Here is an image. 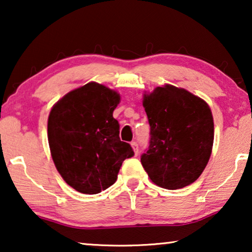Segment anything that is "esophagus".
<instances>
[{
	"instance_id": "obj_1",
	"label": "esophagus",
	"mask_w": 252,
	"mask_h": 252,
	"mask_svg": "<svg viewBox=\"0 0 252 252\" xmlns=\"http://www.w3.org/2000/svg\"><path fill=\"white\" fill-rule=\"evenodd\" d=\"M130 146H132V148H133V150H134V153H135V155L139 154V144H137L136 141H132V142H130Z\"/></svg>"
}]
</instances>
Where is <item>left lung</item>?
Here are the masks:
<instances>
[{"label":"left lung","instance_id":"1","mask_svg":"<svg viewBox=\"0 0 252 252\" xmlns=\"http://www.w3.org/2000/svg\"><path fill=\"white\" fill-rule=\"evenodd\" d=\"M150 125L149 147L141 163L161 188H184L198 179L213 146V118L206 102L182 88L166 85L144 95Z\"/></svg>","mask_w":252,"mask_h":252}]
</instances>
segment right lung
Instances as JSON below:
<instances>
[{"mask_svg": "<svg viewBox=\"0 0 252 252\" xmlns=\"http://www.w3.org/2000/svg\"><path fill=\"white\" fill-rule=\"evenodd\" d=\"M120 96L89 82L60 99L48 118L51 157L62 178L82 194H98L112 186L126 158L134 156L119 137L113 110Z\"/></svg>", "mask_w": 252, "mask_h": 252, "instance_id": "right-lung-1", "label": "right lung"}]
</instances>
